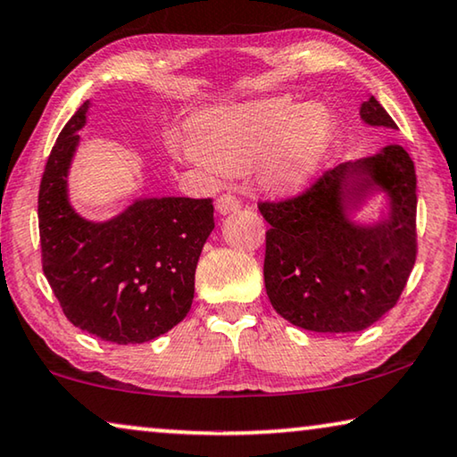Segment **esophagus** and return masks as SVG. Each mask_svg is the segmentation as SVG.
<instances>
[{
	"instance_id": "34e87169",
	"label": "esophagus",
	"mask_w": 457,
	"mask_h": 457,
	"mask_svg": "<svg viewBox=\"0 0 457 457\" xmlns=\"http://www.w3.org/2000/svg\"><path fill=\"white\" fill-rule=\"evenodd\" d=\"M241 208V200L239 197L230 195V194H222L220 197L216 200V210L220 214H230V212H237V210Z\"/></svg>"
}]
</instances>
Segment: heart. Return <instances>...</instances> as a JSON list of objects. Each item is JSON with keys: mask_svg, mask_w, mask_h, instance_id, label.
Masks as SVG:
<instances>
[{"mask_svg": "<svg viewBox=\"0 0 457 457\" xmlns=\"http://www.w3.org/2000/svg\"><path fill=\"white\" fill-rule=\"evenodd\" d=\"M326 103L299 107L290 98H263L204 111L181 142L185 161L222 173L262 177L278 191H299L315 179L336 136Z\"/></svg>", "mask_w": 457, "mask_h": 457, "instance_id": "obj_1", "label": "heart"}]
</instances>
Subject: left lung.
Segmentation results:
<instances>
[{
  "mask_svg": "<svg viewBox=\"0 0 457 457\" xmlns=\"http://www.w3.org/2000/svg\"><path fill=\"white\" fill-rule=\"evenodd\" d=\"M361 119L395 129L375 96L361 104ZM377 190L388 195V216L354 223L349 214ZM260 212L270 222L266 293L293 326L361 332L398 303L416 262V173L398 144L326 170L293 200L262 202Z\"/></svg>",
  "mask_w": 457,
  "mask_h": 457,
  "instance_id": "obj_1",
  "label": "left lung"
}]
</instances>
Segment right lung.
<instances>
[{"instance_id":"1","label":"right lung","mask_w":457,"mask_h":457,"mask_svg":"<svg viewBox=\"0 0 457 457\" xmlns=\"http://www.w3.org/2000/svg\"><path fill=\"white\" fill-rule=\"evenodd\" d=\"M90 101L65 123L38 189L43 272L76 328L113 344H142L183 321L195 268L214 228L212 200L140 197L104 222L71 208L68 175Z\"/></svg>"}]
</instances>
